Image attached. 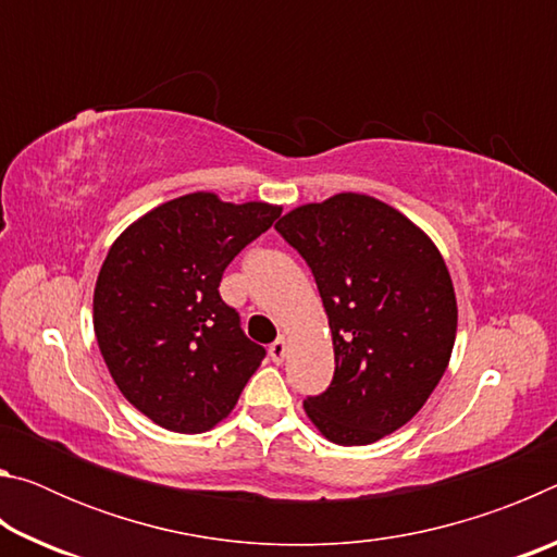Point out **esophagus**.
Returning a JSON list of instances; mask_svg holds the SVG:
<instances>
[{"label": "esophagus", "mask_w": 557, "mask_h": 557, "mask_svg": "<svg viewBox=\"0 0 557 557\" xmlns=\"http://www.w3.org/2000/svg\"><path fill=\"white\" fill-rule=\"evenodd\" d=\"M285 354H287V342H285V336H280L277 342L270 344V358L275 363H282V358H285Z\"/></svg>", "instance_id": "esophagus-1"}]
</instances>
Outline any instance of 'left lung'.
<instances>
[{"label":"left lung","mask_w":557,"mask_h":557,"mask_svg":"<svg viewBox=\"0 0 557 557\" xmlns=\"http://www.w3.org/2000/svg\"><path fill=\"white\" fill-rule=\"evenodd\" d=\"M312 270L334 342V379L305 410L336 445H371L412 420L447 371L457 299L425 233L366 194H336L275 223Z\"/></svg>","instance_id":"8db88e82"}]
</instances>
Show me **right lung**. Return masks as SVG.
<instances>
[{"label": "right lung", "instance_id": "1", "mask_svg": "<svg viewBox=\"0 0 557 557\" xmlns=\"http://www.w3.org/2000/svg\"><path fill=\"white\" fill-rule=\"evenodd\" d=\"M280 213L196 191L157 206L112 243L92 326L120 393L157 425L184 435L219 425L265 358L219 285Z\"/></svg>", "mask_w": 557, "mask_h": 557}]
</instances>
